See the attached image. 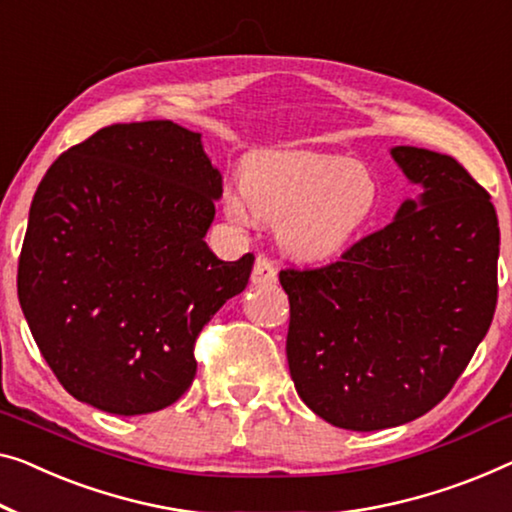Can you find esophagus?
<instances>
[{"label":"esophagus","instance_id":"1","mask_svg":"<svg viewBox=\"0 0 512 512\" xmlns=\"http://www.w3.org/2000/svg\"><path fill=\"white\" fill-rule=\"evenodd\" d=\"M276 280H278L276 266H273L266 257H257L253 273H250V282H253V285H273Z\"/></svg>","mask_w":512,"mask_h":512}]
</instances>
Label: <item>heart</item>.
Instances as JSON below:
<instances>
[{"mask_svg":"<svg viewBox=\"0 0 512 512\" xmlns=\"http://www.w3.org/2000/svg\"><path fill=\"white\" fill-rule=\"evenodd\" d=\"M239 188L241 195H225V216L246 223L253 213L278 223L282 250L305 264H329L345 255L379 209V183L368 167L319 151L250 156Z\"/></svg>","mask_w":512,"mask_h":512,"instance_id":"heart-1","label":"heart"}]
</instances>
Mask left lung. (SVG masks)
Instances as JSON below:
<instances>
[{"instance_id":"obj_1","label":"left lung","mask_w":512,"mask_h":512,"mask_svg":"<svg viewBox=\"0 0 512 512\" xmlns=\"http://www.w3.org/2000/svg\"><path fill=\"white\" fill-rule=\"evenodd\" d=\"M391 156L423 193L322 269L280 271L287 363L319 418L354 432L423 416L467 368L497 308L499 220L455 158Z\"/></svg>"}]
</instances>
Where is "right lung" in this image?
<instances>
[{
  "label": "right lung",
  "instance_id": "add662e5",
  "mask_svg": "<svg viewBox=\"0 0 512 512\" xmlns=\"http://www.w3.org/2000/svg\"><path fill=\"white\" fill-rule=\"evenodd\" d=\"M220 195L202 135L172 121L101 128L45 172L18 299L75 400L137 416L193 384L197 333L246 289L255 262H223L204 241Z\"/></svg>",
  "mask_w": 512,
  "mask_h": 512
}]
</instances>
